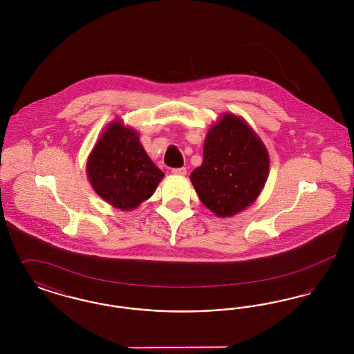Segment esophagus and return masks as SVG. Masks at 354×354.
<instances>
[{"instance_id": "esophagus-1", "label": "esophagus", "mask_w": 354, "mask_h": 354, "mask_svg": "<svg viewBox=\"0 0 354 354\" xmlns=\"http://www.w3.org/2000/svg\"><path fill=\"white\" fill-rule=\"evenodd\" d=\"M174 175H178V176H185V174H187V169L185 167H182V169H174L171 171Z\"/></svg>"}]
</instances>
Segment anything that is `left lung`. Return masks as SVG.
Returning a JSON list of instances; mask_svg holds the SVG:
<instances>
[{"instance_id":"left-lung-1","label":"left lung","mask_w":354,"mask_h":354,"mask_svg":"<svg viewBox=\"0 0 354 354\" xmlns=\"http://www.w3.org/2000/svg\"><path fill=\"white\" fill-rule=\"evenodd\" d=\"M203 165L191 172L203 204L218 218H231L248 208L261 194L270 174V155L252 127L224 113L209 127Z\"/></svg>"}]
</instances>
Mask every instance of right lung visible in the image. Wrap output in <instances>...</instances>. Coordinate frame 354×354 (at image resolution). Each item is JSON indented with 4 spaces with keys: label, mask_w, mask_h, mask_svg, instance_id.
Listing matches in <instances>:
<instances>
[{
    "label": "right lung",
    "mask_w": 354,
    "mask_h": 354,
    "mask_svg": "<svg viewBox=\"0 0 354 354\" xmlns=\"http://www.w3.org/2000/svg\"><path fill=\"white\" fill-rule=\"evenodd\" d=\"M86 172L93 189L122 211L150 199L165 176L145 151L138 131L122 119L106 126L87 158Z\"/></svg>",
    "instance_id": "right-lung-1"
}]
</instances>
